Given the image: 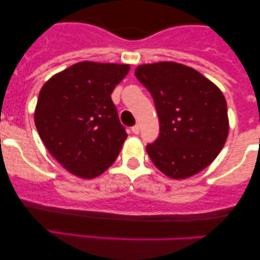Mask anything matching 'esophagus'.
Wrapping results in <instances>:
<instances>
[{
    "instance_id": "34e87169",
    "label": "esophagus",
    "mask_w": 260,
    "mask_h": 260,
    "mask_svg": "<svg viewBox=\"0 0 260 260\" xmlns=\"http://www.w3.org/2000/svg\"><path fill=\"white\" fill-rule=\"evenodd\" d=\"M132 132H133L134 134H139V132H140V128H139L138 124H136V126H133V127H132Z\"/></svg>"
}]
</instances>
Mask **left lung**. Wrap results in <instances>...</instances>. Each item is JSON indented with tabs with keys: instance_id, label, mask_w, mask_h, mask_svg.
<instances>
[{
	"instance_id": "left-lung-1",
	"label": "left lung",
	"mask_w": 260,
	"mask_h": 260,
	"mask_svg": "<svg viewBox=\"0 0 260 260\" xmlns=\"http://www.w3.org/2000/svg\"><path fill=\"white\" fill-rule=\"evenodd\" d=\"M137 79L154 99L160 134L147 151L154 165L175 180L210 165L229 134L223 94L203 74L176 62L137 67Z\"/></svg>"
}]
</instances>
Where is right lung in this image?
Returning <instances> with one entry per match:
<instances>
[{"mask_svg":"<svg viewBox=\"0 0 260 260\" xmlns=\"http://www.w3.org/2000/svg\"><path fill=\"white\" fill-rule=\"evenodd\" d=\"M128 64L79 62L41 88L35 126L50 154L71 174L94 178L106 171L127 138L111 92Z\"/></svg>","mask_w":260,"mask_h":260,"instance_id":"add662e5","label":"right lung"}]
</instances>
